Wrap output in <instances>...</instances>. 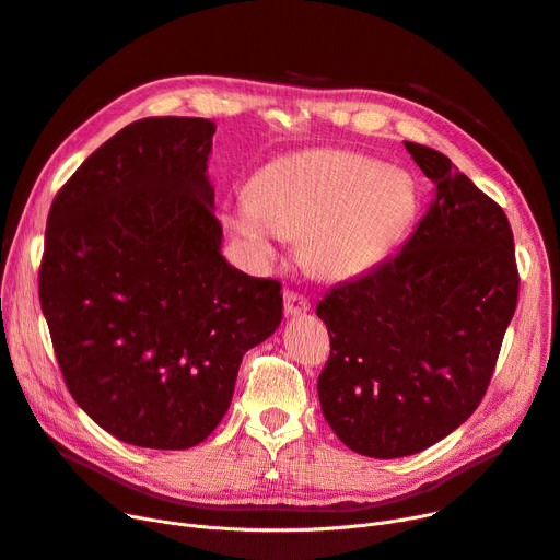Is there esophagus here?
Wrapping results in <instances>:
<instances>
[{"mask_svg": "<svg viewBox=\"0 0 560 560\" xmlns=\"http://www.w3.org/2000/svg\"><path fill=\"white\" fill-rule=\"evenodd\" d=\"M311 308V302L300 295L298 290H285L283 292V311L285 315H300V313H306Z\"/></svg>", "mask_w": 560, "mask_h": 560, "instance_id": "34e87169", "label": "esophagus"}]
</instances>
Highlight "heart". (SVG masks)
<instances>
[{
    "label": "heart",
    "mask_w": 560,
    "mask_h": 560,
    "mask_svg": "<svg viewBox=\"0 0 560 560\" xmlns=\"http://www.w3.org/2000/svg\"><path fill=\"white\" fill-rule=\"evenodd\" d=\"M416 213V188L401 172L357 152L308 150L260 167L224 222L256 260L279 256V235L300 238L306 270L342 281L384 260Z\"/></svg>",
    "instance_id": "heart-1"
}]
</instances>
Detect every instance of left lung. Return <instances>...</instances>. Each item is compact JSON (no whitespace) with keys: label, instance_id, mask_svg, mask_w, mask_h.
I'll return each instance as SVG.
<instances>
[{"label":"left lung","instance_id":"8db88e82","mask_svg":"<svg viewBox=\"0 0 560 560\" xmlns=\"http://www.w3.org/2000/svg\"><path fill=\"white\" fill-rule=\"evenodd\" d=\"M435 186L401 252L331 288L315 308L331 351L317 395L357 454H418L481 404L517 306L509 218L445 156L404 142Z\"/></svg>","mask_w":560,"mask_h":560}]
</instances>
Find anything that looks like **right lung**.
<instances>
[{"instance_id": "right-lung-1", "label": "right lung", "mask_w": 560, "mask_h": 560, "mask_svg": "<svg viewBox=\"0 0 560 560\" xmlns=\"http://www.w3.org/2000/svg\"><path fill=\"white\" fill-rule=\"evenodd\" d=\"M215 125L144 117L56 192L38 272L74 401L136 447L188 450L224 418L245 351L275 334L281 283L222 258L206 161Z\"/></svg>"}]
</instances>
